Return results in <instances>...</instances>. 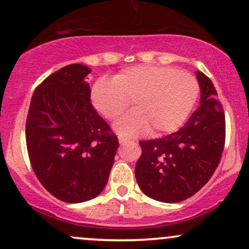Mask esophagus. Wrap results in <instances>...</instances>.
<instances>
[{"label":"esophagus","instance_id":"1","mask_svg":"<svg viewBox=\"0 0 249 249\" xmlns=\"http://www.w3.org/2000/svg\"><path fill=\"white\" fill-rule=\"evenodd\" d=\"M119 142L120 144H124V143L129 142V139H127V137H124V136H119Z\"/></svg>","mask_w":249,"mask_h":249}]
</instances>
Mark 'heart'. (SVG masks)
Listing matches in <instances>:
<instances>
[{"label": "heart", "instance_id": "obj_1", "mask_svg": "<svg viewBox=\"0 0 249 249\" xmlns=\"http://www.w3.org/2000/svg\"><path fill=\"white\" fill-rule=\"evenodd\" d=\"M199 85L188 72L175 67L135 65L113 78L101 77L93 84L90 100L104 118L114 120L131 110L114 124L124 136H135L151 129L153 135L176 131L188 119L197 100Z\"/></svg>", "mask_w": 249, "mask_h": 249}]
</instances>
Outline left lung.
Masks as SVG:
<instances>
[{"instance_id":"1","label":"left lung","mask_w":249,"mask_h":249,"mask_svg":"<svg viewBox=\"0 0 249 249\" xmlns=\"http://www.w3.org/2000/svg\"><path fill=\"white\" fill-rule=\"evenodd\" d=\"M200 106L176 133L141 141L135 166L140 189L163 203H178L209 182L220 162L225 145V114L211 79L196 72Z\"/></svg>"}]
</instances>
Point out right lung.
Listing matches in <instances>:
<instances>
[{
  "instance_id": "obj_1",
  "label": "right lung",
  "mask_w": 249,
  "mask_h": 249,
  "mask_svg": "<svg viewBox=\"0 0 249 249\" xmlns=\"http://www.w3.org/2000/svg\"><path fill=\"white\" fill-rule=\"evenodd\" d=\"M92 70L71 64L35 90L25 124L29 159L42 185L65 203H83L108 182L119 141L90 104Z\"/></svg>"
}]
</instances>
